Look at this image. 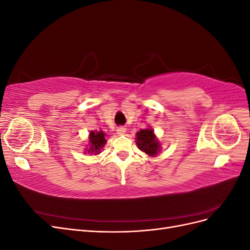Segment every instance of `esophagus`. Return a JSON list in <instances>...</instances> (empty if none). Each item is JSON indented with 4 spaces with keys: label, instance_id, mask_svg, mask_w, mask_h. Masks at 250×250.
<instances>
[{
    "label": "esophagus",
    "instance_id": "34e87169",
    "mask_svg": "<svg viewBox=\"0 0 250 250\" xmlns=\"http://www.w3.org/2000/svg\"><path fill=\"white\" fill-rule=\"evenodd\" d=\"M125 132H126V128L125 127H118L117 133L119 135H123V134H125Z\"/></svg>",
    "mask_w": 250,
    "mask_h": 250
}]
</instances>
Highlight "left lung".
I'll use <instances>...</instances> for the list:
<instances>
[{"instance_id":"left-lung-1","label":"left lung","mask_w":250,"mask_h":250,"mask_svg":"<svg viewBox=\"0 0 250 250\" xmlns=\"http://www.w3.org/2000/svg\"><path fill=\"white\" fill-rule=\"evenodd\" d=\"M135 135H137L135 143H137V146L143 152L152 157L161 153L162 144L156 138L152 128L148 127L146 129H141Z\"/></svg>"}]
</instances>
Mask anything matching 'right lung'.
Here are the masks:
<instances>
[{
  "label": "right lung",
  "instance_id": "1",
  "mask_svg": "<svg viewBox=\"0 0 250 250\" xmlns=\"http://www.w3.org/2000/svg\"><path fill=\"white\" fill-rule=\"evenodd\" d=\"M106 133L103 131L93 130L88 134V144L84 150V153H90L94 155H98L101 153V150L104 148L105 144L107 143Z\"/></svg>",
  "mask_w": 250,
  "mask_h": 250
}]
</instances>
